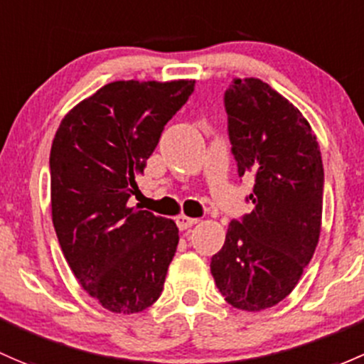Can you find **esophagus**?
Wrapping results in <instances>:
<instances>
[{
	"instance_id": "esophagus-1",
	"label": "esophagus",
	"mask_w": 364,
	"mask_h": 364,
	"mask_svg": "<svg viewBox=\"0 0 364 364\" xmlns=\"http://www.w3.org/2000/svg\"><path fill=\"white\" fill-rule=\"evenodd\" d=\"M176 223H178L179 230H188L190 227H193V225L197 223V220H195V218H188V216H185V214H181V216L176 218Z\"/></svg>"
}]
</instances>
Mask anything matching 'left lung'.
Returning a JSON list of instances; mask_svg holds the SVG:
<instances>
[{
    "label": "left lung",
    "mask_w": 364,
    "mask_h": 364,
    "mask_svg": "<svg viewBox=\"0 0 364 364\" xmlns=\"http://www.w3.org/2000/svg\"><path fill=\"white\" fill-rule=\"evenodd\" d=\"M225 112L237 174L255 176V208L230 221L211 274L232 307L258 312L293 291L316 251L323 160L304 114L262 80H233Z\"/></svg>",
    "instance_id": "1"
}]
</instances>
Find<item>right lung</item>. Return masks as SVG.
<instances>
[{"label":"right lung","instance_id":"right-lung-1","mask_svg":"<svg viewBox=\"0 0 364 364\" xmlns=\"http://www.w3.org/2000/svg\"><path fill=\"white\" fill-rule=\"evenodd\" d=\"M193 80L113 82L64 117L50 150L52 221L68 265L114 314L159 300L179 233L172 220L129 208L164 127Z\"/></svg>","mask_w":364,"mask_h":364}]
</instances>
